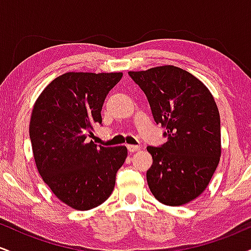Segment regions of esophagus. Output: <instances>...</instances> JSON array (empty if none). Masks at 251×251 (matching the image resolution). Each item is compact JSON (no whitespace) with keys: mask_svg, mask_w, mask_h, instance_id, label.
I'll use <instances>...</instances> for the list:
<instances>
[{"mask_svg":"<svg viewBox=\"0 0 251 251\" xmlns=\"http://www.w3.org/2000/svg\"><path fill=\"white\" fill-rule=\"evenodd\" d=\"M127 150L129 152H135V151H138V150H140V148L138 145H127Z\"/></svg>","mask_w":251,"mask_h":251,"instance_id":"esophagus-1","label":"esophagus"}]
</instances>
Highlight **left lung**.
I'll use <instances>...</instances> for the list:
<instances>
[{"mask_svg": "<svg viewBox=\"0 0 251 251\" xmlns=\"http://www.w3.org/2000/svg\"><path fill=\"white\" fill-rule=\"evenodd\" d=\"M148 97L154 122L166 128L168 142L148 146L152 166L149 188L160 203L179 206L209 185L222 153L221 119L209 88L176 66L128 72Z\"/></svg>", "mask_w": 251, "mask_h": 251, "instance_id": "8db88e82", "label": "left lung"}]
</instances>
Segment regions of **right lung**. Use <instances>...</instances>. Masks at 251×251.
Returning a JSON list of instances; mask_svg holds the SVG:
<instances>
[{
  "label": "right lung",
  "mask_w": 251,
  "mask_h": 251,
  "mask_svg": "<svg viewBox=\"0 0 251 251\" xmlns=\"http://www.w3.org/2000/svg\"><path fill=\"white\" fill-rule=\"evenodd\" d=\"M123 73L68 72L50 82L34 103L29 135L37 171L51 192L74 210H91L111 196L126 146L86 142L101 124L105 98Z\"/></svg>",
  "instance_id": "1"
}]
</instances>
